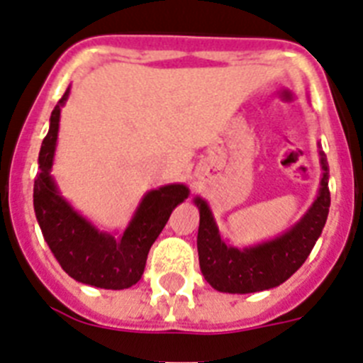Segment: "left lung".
<instances>
[{"label":"left lung","instance_id":"obj_1","mask_svg":"<svg viewBox=\"0 0 363 363\" xmlns=\"http://www.w3.org/2000/svg\"><path fill=\"white\" fill-rule=\"evenodd\" d=\"M320 164L323 177L313 206L285 234L256 247L226 245L206 201L195 199L201 216L197 234L201 272L216 291L230 294L269 291L286 281L305 263L325 226L330 206L329 166L323 151H320Z\"/></svg>","mask_w":363,"mask_h":363}]
</instances>
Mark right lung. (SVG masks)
<instances>
[{"mask_svg":"<svg viewBox=\"0 0 363 363\" xmlns=\"http://www.w3.org/2000/svg\"><path fill=\"white\" fill-rule=\"evenodd\" d=\"M67 96L69 89L50 113L49 133L43 138L38 157L40 172L34 179L38 225L50 252L72 279L111 291L129 289L143 277L147 252L168 223L173 208L182 203L190 191L184 184H168L147 191L121 238L94 228L89 220L72 210L50 177L60 111Z\"/></svg>","mask_w":363,"mask_h":363,"instance_id":"right-lung-1","label":"right lung"}]
</instances>
